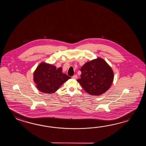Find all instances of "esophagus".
Returning a JSON list of instances; mask_svg holds the SVG:
<instances>
[{
    "label": "esophagus",
    "instance_id": "obj_1",
    "mask_svg": "<svg viewBox=\"0 0 146 146\" xmlns=\"http://www.w3.org/2000/svg\"><path fill=\"white\" fill-rule=\"evenodd\" d=\"M77 76L76 75V74H75V75H74L72 77V79H76L77 78Z\"/></svg>",
    "mask_w": 146,
    "mask_h": 146
}]
</instances>
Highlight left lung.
<instances>
[{"label":"left lung","instance_id":"left-lung-1","mask_svg":"<svg viewBox=\"0 0 146 146\" xmlns=\"http://www.w3.org/2000/svg\"><path fill=\"white\" fill-rule=\"evenodd\" d=\"M81 78L77 81L87 93L100 96L111 86L114 74L104 60L98 58L87 62L81 68Z\"/></svg>","mask_w":146,"mask_h":146}]
</instances>
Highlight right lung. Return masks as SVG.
Instances as JSON below:
<instances>
[{"label":"right lung","mask_w":146,"mask_h":146,"mask_svg":"<svg viewBox=\"0 0 146 146\" xmlns=\"http://www.w3.org/2000/svg\"><path fill=\"white\" fill-rule=\"evenodd\" d=\"M34 81L41 92L53 93L56 92L66 81L71 77L62 74V68H56L55 66L42 62L34 72Z\"/></svg>","instance_id":"add662e5"}]
</instances>
